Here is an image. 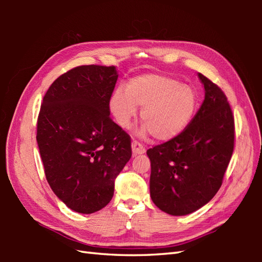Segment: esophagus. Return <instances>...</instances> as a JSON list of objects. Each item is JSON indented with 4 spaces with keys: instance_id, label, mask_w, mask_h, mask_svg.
Instances as JSON below:
<instances>
[{
    "instance_id": "obj_1",
    "label": "esophagus",
    "mask_w": 262,
    "mask_h": 262,
    "mask_svg": "<svg viewBox=\"0 0 262 262\" xmlns=\"http://www.w3.org/2000/svg\"><path fill=\"white\" fill-rule=\"evenodd\" d=\"M132 151H133V155H138L145 152V148H144V146L140 142L134 141L132 143Z\"/></svg>"
}]
</instances>
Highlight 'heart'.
<instances>
[{"mask_svg": "<svg viewBox=\"0 0 262 262\" xmlns=\"http://www.w3.org/2000/svg\"><path fill=\"white\" fill-rule=\"evenodd\" d=\"M143 108L142 133L158 141H170L186 129L196 113L197 97L191 86L164 74L145 73L127 82L126 92L116 90L109 108L115 121L124 129L134 122L137 108Z\"/></svg>", "mask_w": 262, "mask_h": 262, "instance_id": "b5f03b06", "label": "heart"}]
</instances>
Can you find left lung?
<instances>
[{
	"label": "left lung",
	"mask_w": 262,
	"mask_h": 262,
	"mask_svg": "<svg viewBox=\"0 0 262 262\" xmlns=\"http://www.w3.org/2000/svg\"><path fill=\"white\" fill-rule=\"evenodd\" d=\"M205 99L181 134L147 149L149 193L166 214L183 216L210 202L234 148V117L221 89L198 73Z\"/></svg>",
	"instance_id": "left-lung-1"
}]
</instances>
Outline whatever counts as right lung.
<instances>
[{"instance_id": "right-lung-1", "label": "right lung", "mask_w": 262, "mask_h": 262, "mask_svg": "<svg viewBox=\"0 0 262 262\" xmlns=\"http://www.w3.org/2000/svg\"><path fill=\"white\" fill-rule=\"evenodd\" d=\"M116 66L83 65L49 86L37 121L46 179L72 210L92 214L114 196L115 180L132 158L130 137L111 120Z\"/></svg>"}]
</instances>
